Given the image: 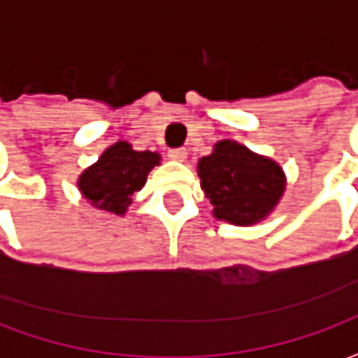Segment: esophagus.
<instances>
[{"label": "esophagus", "mask_w": 358, "mask_h": 358, "mask_svg": "<svg viewBox=\"0 0 358 358\" xmlns=\"http://www.w3.org/2000/svg\"><path fill=\"white\" fill-rule=\"evenodd\" d=\"M169 157L174 159V161H184L187 157V151L184 148H172L171 151H169Z\"/></svg>", "instance_id": "34e87169"}]
</instances>
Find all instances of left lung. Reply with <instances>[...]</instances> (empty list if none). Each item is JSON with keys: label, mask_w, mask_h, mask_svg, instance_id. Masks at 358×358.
Listing matches in <instances>:
<instances>
[{"label": "left lung", "mask_w": 358, "mask_h": 358, "mask_svg": "<svg viewBox=\"0 0 358 358\" xmlns=\"http://www.w3.org/2000/svg\"><path fill=\"white\" fill-rule=\"evenodd\" d=\"M197 169L203 192L215 205V217L232 224H255L284 194L282 169L232 140L218 141Z\"/></svg>", "instance_id": "1"}]
</instances>
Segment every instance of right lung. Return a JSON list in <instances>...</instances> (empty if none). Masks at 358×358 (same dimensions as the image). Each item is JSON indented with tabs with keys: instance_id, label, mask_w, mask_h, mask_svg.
<instances>
[{
	"instance_id": "right-lung-1",
	"label": "right lung",
	"mask_w": 358,
	"mask_h": 358,
	"mask_svg": "<svg viewBox=\"0 0 358 358\" xmlns=\"http://www.w3.org/2000/svg\"><path fill=\"white\" fill-rule=\"evenodd\" d=\"M159 164V155L151 151H134L130 143L118 141L101 159L90 166L78 180L82 195L97 209L124 215L132 195L140 192L149 171Z\"/></svg>"
}]
</instances>
